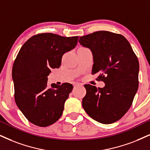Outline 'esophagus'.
I'll list each match as a JSON object with an SVG mask.
<instances>
[{
	"label": "esophagus",
	"instance_id": "obj_1",
	"mask_svg": "<svg viewBox=\"0 0 150 150\" xmlns=\"http://www.w3.org/2000/svg\"><path fill=\"white\" fill-rule=\"evenodd\" d=\"M82 84L81 83H79V82H75V84H74V86L75 87H77V86H82Z\"/></svg>",
	"mask_w": 150,
	"mask_h": 150
}]
</instances>
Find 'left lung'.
Wrapping results in <instances>:
<instances>
[{
    "mask_svg": "<svg viewBox=\"0 0 150 150\" xmlns=\"http://www.w3.org/2000/svg\"><path fill=\"white\" fill-rule=\"evenodd\" d=\"M79 43L90 49L92 74L105 86L85 84L82 107L89 116L102 124L120 120L128 111L138 88L139 63L125 37L108 31H98L79 37Z\"/></svg>",
    "mask_w": 150,
    "mask_h": 150,
    "instance_id": "1",
    "label": "left lung"
}]
</instances>
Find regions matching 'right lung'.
<instances>
[{"label": "right lung", "mask_w": 150, "mask_h": 150, "mask_svg": "<svg viewBox=\"0 0 150 150\" xmlns=\"http://www.w3.org/2000/svg\"><path fill=\"white\" fill-rule=\"evenodd\" d=\"M78 37L42 33L23 45L12 68L17 107L35 125L47 127L57 121L73 86L69 83L48 86L52 69L61 66L62 56L76 46Z\"/></svg>", "instance_id": "1"}]
</instances>
